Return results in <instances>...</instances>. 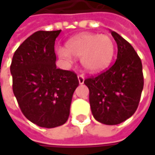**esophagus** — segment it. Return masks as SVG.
<instances>
[{"mask_svg":"<svg viewBox=\"0 0 155 155\" xmlns=\"http://www.w3.org/2000/svg\"><path fill=\"white\" fill-rule=\"evenodd\" d=\"M78 79L79 84H83L84 82V77L83 75H78Z\"/></svg>","mask_w":155,"mask_h":155,"instance_id":"34e87169","label":"esophagus"}]
</instances>
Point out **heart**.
Wrapping results in <instances>:
<instances>
[{"label":"heart","instance_id":"1","mask_svg":"<svg viewBox=\"0 0 155 155\" xmlns=\"http://www.w3.org/2000/svg\"><path fill=\"white\" fill-rule=\"evenodd\" d=\"M115 51V42L109 35L84 33L68 40L65 48H58L57 53L66 63L71 62L72 57L81 58V64L86 71L99 72L110 65Z\"/></svg>","mask_w":155,"mask_h":155}]
</instances>
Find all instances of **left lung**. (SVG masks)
I'll use <instances>...</instances> for the list:
<instances>
[{
  "mask_svg": "<svg viewBox=\"0 0 155 155\" xmlns=\"http://www.w3.org/2000/svg\"><path fill=\"white\" fill-rule=\"evenodd\" d=\"M117 44L116 63L106 71L84 80L90 91L94 118L106 125H116L134 115L143 89L140 58L133 46L114 31Z\"/></svg>",
  "mask_w": 155,
  "mask_h": 155,
  "instance_id": "left-lung-1",
  "label": "left lung"
}]
</instances>
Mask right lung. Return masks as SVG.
Listing matches in <instances>:
<instances>
[{
    "instance_id": "1",
    "label": "right lung",
    "mask_w": 155,
    "mask_h": 155,
    "mask_svg": "<svg viewBox=\"0 0 155 155\" xmlns=\"http://www.w3.org/2000/svg\"><path fill=\"white\" fill-rule=\"evenodd\" d=\"M60 32L38 31L29 36L15 51L10 66L13 91L23 115L42 128L66 122L79 84L73 71L57 68L54 45Z\"/></svg>"
}]
</instances>
